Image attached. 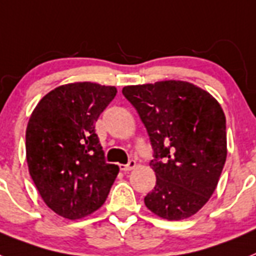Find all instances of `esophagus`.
Returning <instances> with one entry per match:
<instances>
[{
  "label": "esophagus",
  "instance_id": "obj_1",
  "mask_svg": "<svg viewBox=\"0 0 256 256\" xmlns=\"http://www.w3.org/2000/svg\"><path fill=\"white\" fill-rule=\"evenodd\" d=\"M135 166H136V161H135L134 158H132V160H128V164L120 165V169L124 172H128V170H132V169H134Z\"/></svg>",
  "mask_w": 256,
  "mask_h": 256
}]
</instances>
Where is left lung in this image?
Returning <instances> with one entry per match:
<instances>
[{
    "label": "left lung",
    "instance_id": "1",
    "mask_svg": "<svg viewBox=\"0 0 256 256\" xmlns=\"http://www.w3.org/2000/svg\"><path fill=\"white\" fill-rule=\"evenodd\" d=\"M122 94L136 109L154 150L156 173L147 208L166 220L196 214L214 194L226 160V121L204 90L181 80L128 86Z\"/></svg>",
    "mask_w": 256,
    "mask_h": 256
}]
</instances>
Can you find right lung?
<instances>
[{
	"mask_svg": "<svg viewBox=\"0 0 256 256\" xmlns=\"http://www.w3.org/2000/svg\"><path fill=\"white\" fill-rule=\"evenodd\" d=\"M117 90L83 82L60 86L40 100L26 130L30 174L45 204L76 220L104 204L118 174L105 161L95 124Z\"/></svg>",
	"mask_w": 256,
	"mask_h": 256,
	"instance_id": "add662e5",
	"label": "right lung"
}]
</instances>
